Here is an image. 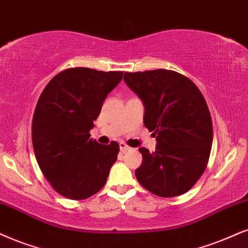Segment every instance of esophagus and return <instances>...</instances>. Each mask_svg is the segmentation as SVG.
<instances>
[{
    "instance_id": "1",
    "label": "esophagus",
    "mask_w": 248,
    "mask_h": 248,
    "mask_svg": "<svg viewBox=\"0 0 248 248\" xmlns=\"http://www.w3.org/2000/svg\"><path fill=\"white\" fill-rule=\"evenodd\" d=\"M119 146H120V150H121L122 152H127V151H129V150H130V147L128 146L126 143H124V142L119 143Z\"/></svg>"
}]
</instances>
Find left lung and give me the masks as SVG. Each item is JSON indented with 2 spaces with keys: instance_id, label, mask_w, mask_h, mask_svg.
I'll return each instance as SVG.
<instances>
[{
  "instance_id": "1",
  "label": "left lung",
  "mask_w": 248,
  "mask_h": 248,
  "mask_svg": "<svg viewBox=\"0 0 248 248\" xmlns=\"http://www.w3.org/2000/svg\"><path fill=\"white\" fill-rule=\"evenodd\" d=\"M124 82L144 105L143 122L156 137L155 151L140 147L135 170L143 187L159 197L190 190L205 170L213 142L209 109L190 79L168 70L128 73Z\"/></svg>"
}]
</instances>
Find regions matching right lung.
Instances as JSON below:
<instances>
[{
    "instance_id": "1",
    "label": "right lung",
    "mask_w": 248,
    "mask_h": 248,
    "mask_svg": "<svg viewBox=\"0 0 248 248\" xmlns=\"http://www.w3.org/2000/svg\"><path fill=\"white\" fill-rule=\"evenodd\" d=\"M122 75L124 72L68 68L41 93L32 124L34 152L46 180L68 199H86L98 192L117 161L119 144L97 143L89 131Z\"/></svg>"
}]
</instances>
